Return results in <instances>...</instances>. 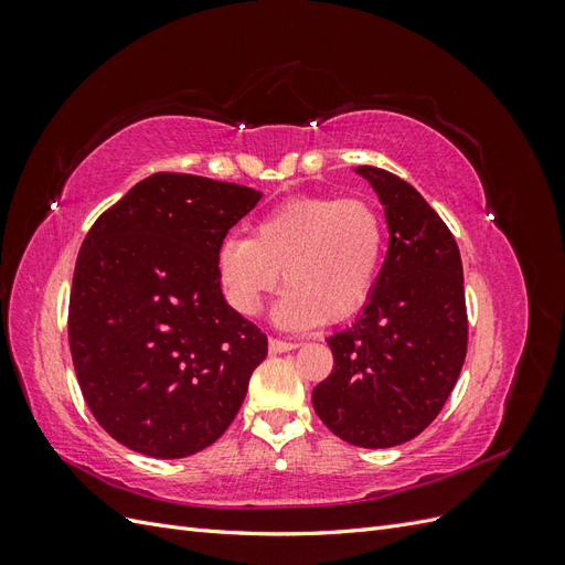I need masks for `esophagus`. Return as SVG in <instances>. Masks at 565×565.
I'll return each instance as SVG.
<instances>
[{
	"instance_id": "34e87169",
	"label": "esophagus",
	"mask_w": 565,
	"mask_h": 565,
	"mask_svg": "<svg viewBox=\"0 0 565 565\" xmlns=\"http://www.w3.org/2000/svg\"><path fill=\"white\" fill-rule=\"evenodd\" d=\"M297 344H292V341H282V339H276L270 337L268 339V351L270 353H285V351H292Z\"/></svg>"
}]
</instances>
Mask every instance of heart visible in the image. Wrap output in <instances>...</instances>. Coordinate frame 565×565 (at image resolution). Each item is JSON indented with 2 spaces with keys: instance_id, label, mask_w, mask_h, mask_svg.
<instances>
[{
  "instance_id": "b5f03b06",
  "label": "heart",
  "mask_w": 565,
  "mask_h": 565,
  "mask_svg": "<svg viewBox=\"0 0 565 565\" xmlns=\"http://www.w3.org/2000/svg\"><path fill=\"white\" fill-rule=\"evenodd\" d=\"M384 218L365 198L309 195L256 221L252 237H228L218 282L237 313L256 316L282 282L276 320L309 330L351 318L372 295L384 256Z\"/></svg>"
}]
</instances>
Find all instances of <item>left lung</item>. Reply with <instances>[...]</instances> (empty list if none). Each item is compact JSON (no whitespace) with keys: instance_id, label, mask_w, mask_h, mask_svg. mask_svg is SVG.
Masks as SVG:
<instances>
[{"instance_id":"1","label":"left lung","mask_w":565,"mask_h":565,"mask_svg":"<svg viewBox=\"0 0 565 565\" xmlns=\"http://www.w3.org/2000/svg\"><path fill=\"white\" fill-rule=\"evenodd\" d=\"M377 191L388 252L370 301L334 332L330 377L313 388L328 429L351 446L413 440L446 405L467 355L461 256L450 228L413 185L380 167H355Z\"/></svg>"}]
</instances>
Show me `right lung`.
Masks as SVG:
<instances>
[{"mask_svg":"<svg viewBox=\"0 0 565 565\" xmlns=\"http://www.w3.org/2000/svg\"><path fill=\"white\" fill-rule=\"evenodd\" d=\"M259 200L247 185L160 172L84 237L67 339L84 401L122 446L179 459L235 419L268 339L226 303L216 256Z\"/></svg>","mask_w":565,"mask_h":565,"instance_id":"obj_1","label":"right lung"}]
</instances>
